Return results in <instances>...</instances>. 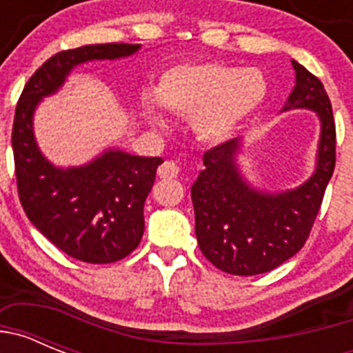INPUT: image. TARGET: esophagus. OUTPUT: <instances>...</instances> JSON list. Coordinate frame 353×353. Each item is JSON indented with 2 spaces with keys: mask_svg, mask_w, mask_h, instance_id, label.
<instances>
[{
  "mask_svg": "<svg viewBox=\"0 0 353 353\" xmlns=\"http://www.w3.org/2000/svg\"><path fill=\"white\" fill-rule=\"evenodd\" d=\"M180 173V168L174 164L173 161H166V162H162L161 166H159L157 170V174L161 176V179L168 180V179H176Z\"/></svg>",
  "mask_w": 353,
  "mask_h": 353,
  "instance_id": "34e87169",
  "label": "esophagus"
}]
</instances>
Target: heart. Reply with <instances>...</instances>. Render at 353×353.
<instances>
[{
    "label": "heart",
    "instance_id": "1",
    "mask_svg": "<svg viewBox=\"0 0 353 353\" xmlns=\"http://www.w3.org/2000/svg\"><path fill=\"white\" fill-rule=\"evenodd\" d=\"M154 97L143 99V113L154 125L164 123L161 108L191 114L196 136L205 141L230 138L263 102L267 84L254 68L232 65L182 63L168 68L155 84Z\"/></svg>",
    "mask_w": 353,
    "mask_h": 353
}]
</instances>
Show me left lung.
Masks as SVG:
<instances>
[{"label":"left lung","instance_id":"1","mask_svg":"<svg viewBox=\"0 0 353 353\" xmlns=\"http://www.w3.org/2000/svg\"><path fill=\"white\" fill-rule=\"evenodd\" d=\"M295 86L281 113L313 111L320 120L314 170L285 191L254 187L242 173V139L208 150L203 171L191 187L196 239L210 263L233 276H256L297 254L310 236L336 164V125L322 81L292 60Z\"/></svg>","mask_w":353,"mask_h":353}]
</instances>
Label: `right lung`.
I'll use <instances>...</instances> for the list:
<instances>
[{
  "label": "right lung",
  "instance_id": "add662e5",
  "mask_svg": "<svg viewBox=\"0 0 353 353\" xmlns=\"http://www.w3.org/2000/svg\"><path fill=\"white\" fill-rule=\"evenodd\" d=\"M139 49V43H95L58 52L31 76L15 108L12 148L21 205L46 239L86 263H113L138 248L143 207L162 159L105 148L83 166H56L37 143L33 118L76 67L120 60Z\"/></svg>",
  "mask_w": 353,
  "mask_h": 353
}]
</instances>
